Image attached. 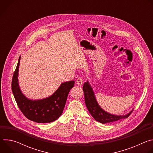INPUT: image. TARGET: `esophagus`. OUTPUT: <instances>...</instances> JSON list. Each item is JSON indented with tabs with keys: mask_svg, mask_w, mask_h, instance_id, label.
Listing matches in <instances>:
<instances>
[{
	"mask_svg": "<svg viewBox=\"0 0 153 153\" xmlns=\"http://www.w3.org/2000/svg\"><path fill=\"white\" fill-rule=\"evenodd\" d=\"M76 83L78 85H82L83 84V80L81 78H78L76 80Z\"/></svg>",
	"mask_w": 153,
	"mask_h": 153,
	"instance_id": "1",
	"label": "esophagus"
}]
</instances>
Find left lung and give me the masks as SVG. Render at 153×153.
<instances>
[{
    "label": "left lung",
    "instance_id": "obj_1",
    "mask_svg": "<svg viewBox=\"0 0 153 153\" xmlns=\"http://www.w3.org/2000/svg\"><path fill=\"white\" fill-rule=\"evenodd\" d=\"M83 91L84 92L85 102L87 108L93 117L100 123H106L115 122L122 119H126L132 113L131 111L125 116H116L108 113L103 110L98 105L93 89L88 82L84 83Z\"/></svg>",
    "mask_w": 153,
    "mask_h": 153
}]
</instances>
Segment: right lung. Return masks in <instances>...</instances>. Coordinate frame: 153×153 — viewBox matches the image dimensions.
I'll return each instance as SVG.
<instances>
[{"mask_svg": "<svg viewBox=\"0 0 153 153\" xmlns=\"http://www.w3.org/2000/svg\"><path fill=\"white\" fill-rule=\"evenodd\" d=\"M20 57L14 73L11 88L14 99L20 110L29 120L37 123H45L57 120L62 114L70 90L74 81L62 83L58 90L50 97L38 100L27 99L22 93L18 83V71Z\"/></svg>", "mask_w": 153, "mask_h": 153, "instance_id": "obj_1", "label": "right lung"}]
</instances>
